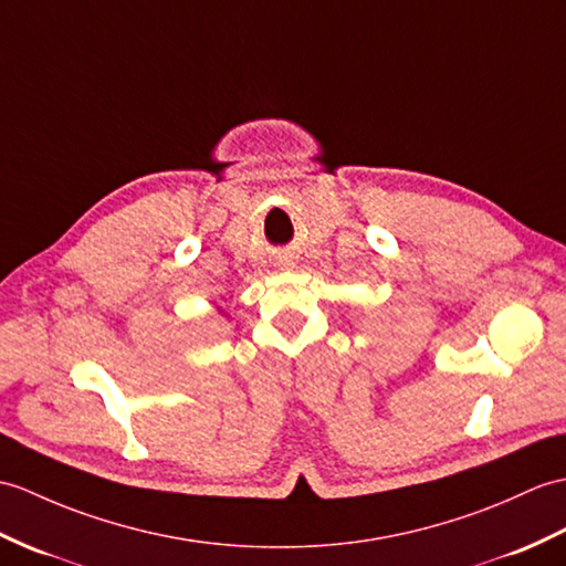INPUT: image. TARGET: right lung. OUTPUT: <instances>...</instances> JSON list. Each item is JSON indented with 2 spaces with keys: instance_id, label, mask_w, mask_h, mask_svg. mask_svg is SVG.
<instances>
[{
  "instance_id": "obj_1",
  "label": "right lung",
  "mask_w": 566,
  "mask_h": 566,
  "mask_svg": "<svg viewBox=\"0 0 566 566\" xmlns=\"http://www.w3.org/2000/svg\"><path fill=\"white\" fill-rule=\"evenodd\" d=\"M217 311H219V313H221V315H227V318H229V313H227V311H223V308H221V306H217Z\"/></svg>"
}]
</instances>
